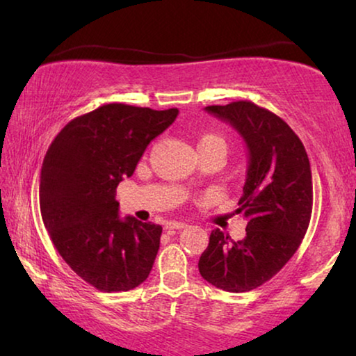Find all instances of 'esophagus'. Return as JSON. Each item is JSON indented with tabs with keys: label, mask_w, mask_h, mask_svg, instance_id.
<instances>
[{
	"label": "esophagus",
	"mask_w": 356,
	"mask_h": 356,
	"mask_svg": "<svg viewBox=\"0 0 356 356\" xmlns=\"http://www.w3.org/2000/svg\"><path fill=\"white\" fill-rule=\"evenodd\" d=\"M188 225L183 222H167V225H165V230L172 232V230H183V228H186Z\"/></svg>",
	"instance_id": "obj_1"
}]
</instances>
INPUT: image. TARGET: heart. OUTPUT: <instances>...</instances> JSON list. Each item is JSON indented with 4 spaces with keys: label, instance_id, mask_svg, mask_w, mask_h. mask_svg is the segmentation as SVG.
<instances>
[{
    "label": "heart",
    "instance_id": "obj_1",
    "mask_svg": "<svg viewBox=\"0 0 356 356\" xmlns=\"http://www.w3.org/2000/svg\"><path fill=\"white\" fill-rule=\"evenodd\" d=\"M204 147H220L223 152H227L225 139L217 134H202L197 138V149Z\"/></svg>",
    "mask_w": 356,
    "mask_h": 356
}]
</instances>
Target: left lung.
Instances as JSON below:
<instances>
[{"instance_id":"obj_1","label":"left lung","mask_w":356,"mask_h":356,"mask_svg":"<svg viewBox=\"0 0 356 356\" xmlns=\"http://www.w3.org/2000/svg\"><path fill=\"white\" fill-rule=\"evenodd\" d=\"M248 147L246 181L236 212L246 236L233 241L216 228L199 257L202 279L243 293L270 280L298 250L313 212V177L305 145L280 116L248 100L206 106Z\"/></svg>"}]
</instances>
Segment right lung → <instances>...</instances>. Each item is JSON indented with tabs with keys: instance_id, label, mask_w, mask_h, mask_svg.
<instances>
[{
	"instance_id": "1",
	"label": "right lung",
	"mask_w": 356,
	"mask_h": 356,
	"mask_svg": "<svg viewBox=\"0 0 356 356\" xmlns=\"http://www.w3.org/2000/svg\"><path fill=\"white\" fill-rule=\"evenodd\" d=\"M177 115L178 108L102 105L70 121L47 150L43 225L66 264L97 290H133L152 270L162 227L120 218L116 186Z\"/></svg>"
}]
</instances>
